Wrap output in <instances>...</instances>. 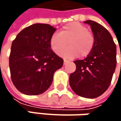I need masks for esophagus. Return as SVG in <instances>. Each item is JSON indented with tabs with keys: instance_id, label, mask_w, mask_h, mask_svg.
Returning a JSON list of instances; mask_svg holds the SVG:
<instances>
[{
	"instance_id": "1",
	"label": "esophagus",
	"mask_w": 121,
	"mask_h": 121,
	"mask_svg": "<svg viewBox=\"0 0 121 121\" xmlns=\"http://www.w3.org/2000/svg\"><path fill=\"white\" fill-rule=\"evenodd\" d=\"M68 61H69L66 60H64V64H66Z\"/></svg>"
}]
</instances>
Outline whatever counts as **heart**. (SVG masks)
I'll use <instances>...</instances> for the list:
<instances>
[{"instance_id": "obj_1", "label": "heart", "mask_w": 121, "mask_h": 121, "mask_svg": "<svg viewBox=\"0 0 121 121\" xmlns=\"http://www.w3.org/2000/svg\"><path fill=\"white\" fill-rule=\"evenodd\" d=\"M68 42L70 47L64 51ZM50 44L55 53H61V56L65 58H75L78 55L85 57L93 49L95 38L85 25L74 22L64 26L59 34H54L50 38Z\"/></svg>"}]
</instances>
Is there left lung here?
Instances as JSON below:
<instances>
[{"instance_id": "left-lung-1", "label": "left lung", "mask_w": 121, "mask_h": 121, "mask_svg": "<svg viewBox=\"0 0 121 121\" xmlns=\"http://www.w3.org/2000/svg\"><path fill=\"white\" fill-rule=\"evenodd\" d=\"M95 38L90 54L84 60L74 61L76 71L70 74L73 91L85 98H96L109 87L116 66V46L108 30L99 23L87 20Z\"/></svg>"}]
</instances>
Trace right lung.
Returning a JSON list of instances; mask_svg holds the SVG:
<instances>
[{"mask_svg":"<svg viewBox=\"0 0 121 121\" xmlns=\"http://www.w3.org/2000/svg\"><path fill=\"white\" fill-rule=\"evenodd\" d=\"M55 31L50 24H34L24 28L12 41L9 57L11 79L22 93H43L52 84L55 72L63 66L64 60L50 44Z\"/></svg>","mask_w":121,"mask_h":121,"instance_id":"1","label":"right lung"}]
</instances>
